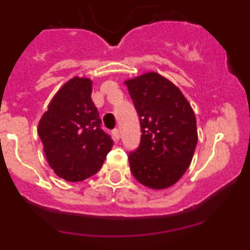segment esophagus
Here are the masks:
<instances>
[{
    "mask_svg": "<svg viewBox=\"0 0 250 250\" xmlns=\"http://www.w3.org/2000/svg\"><path fill=\"white\" fill-rule=\"evenodd\" d=\"M112 135H114L115 140H119L120 139V131H119V129L112 130Z\"/></svg>",
    "mask_w": 250,
    "mask_h": 250,
    "instance_id": "1",
    "label": "esophagus"
}]
</instances>
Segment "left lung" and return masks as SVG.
<instances>
[{
    "label": "left lung",
    "mask_w": 250,
    "mask_h": 250,
    "mask_svg": "<svg viewBox=\"0 0 250 250\" xmlns=\"http://www.w3.org/2000/svg\"><path fill=\"white\" fill-rule=\"evenodd\" d=\"M125 83L141 127L140 144L129 154L130 170L145 187H171L190 165L198 143L193 109L182 91L156 72Z\"/></svg>",
    "instance_id": "obj_1"
}]
</instances>
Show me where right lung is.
Here are the masks:
<instances>
[{
  "mask_svg": "<svg viewBox=\"0 0 250 250\" xmlns=\"http://www.w3.org/2000/svg\"><path fill=\"white\" fill-rule=\"evenodd\" d=\"M92 83L74 77L55 95L39 124L46 159L60 178L81 182L100 170L112 139L101 129Z\"/></svg>",
  "mask_w": 250,
  "mask_h": 250,
  "instance_id": "add662e5",
  "label": "right lung"
}]
</instances>
